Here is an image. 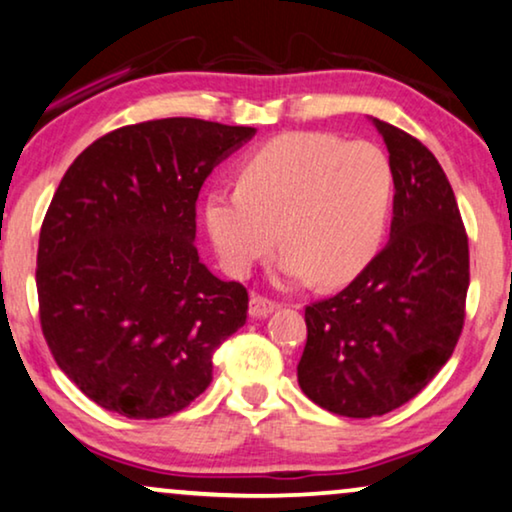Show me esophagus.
<instances>
[{"label": "esophagus", "mask_w": 512, "mask_h": 512, "mask_svg": "<svg viewBox=\"0 0 512 512\" xmlns=\"http://www.w3.org/2000/svg\"><path fill=\"white\" fill-rule=\"evenodd\" d=\"M276 302L274 299L264 297V295H257V292H252L250 295V316L252 318H267L271 311L276 309Z\"/></svg>", "instance_id": "1"}]
</instances>
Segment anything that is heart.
Here are the masks:
<instances>
[{
  "mask_svg": "<svg viewBox=\"0 0 512 512\" xmlns=\"http://www.w3.org/2000/svg\"><path fill=\"white\" fill-rule=\"evenodd\" d=\"M393 199V168L370 142L285 133L241 166V185L208 194L206 224L231 276H245L278 243L292 281H351L372 260Z\"/></svg>",
  "mask_w": 512,
  "mask_h": 512,
  "instance_id": "b5f03b06",
  "label": "heart"
}]
</instances>
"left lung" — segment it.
I'll return each instance as SVG.
<instances>
[{
  "mask_svg": "<svg viewBox=\"0 0 512 512\" xmlns=\"http://www.w3.org/2000/svg\"><path fill=\"white\" fill-rule=\"evenodd\" d=\"M393 168L391 241L335 297L304 309L297 379L349 419L398 410L452 358L466 318L468 234L445 170L424 142L374 119Z\"/></svg>",
  "mask_w": 512,
  "mask_h": 512,
  "instance_id": "8db88e82",
  "label": "left lung"
}]
</instances>
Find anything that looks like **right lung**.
Segmentation results:
<instances>
[{
    "label": "right lung",
    "mask_w": 512,
    "mask_h": 512,
    "mask_svg": "<svg viewBox=\"0 0 512 512\" xmlns=\"http://www.w3.org/2000/svg\"><path fill=\"white\" fill-rule=\"evenodd\" d=\"M255 128L173 117L88 145L39 231V323L51 356L93 403L128 419L185 410L213 353L248 320V290L196 250L203 180Z\"/></svg>",
    "instance_id": "obj_1"
}]
</instances>
